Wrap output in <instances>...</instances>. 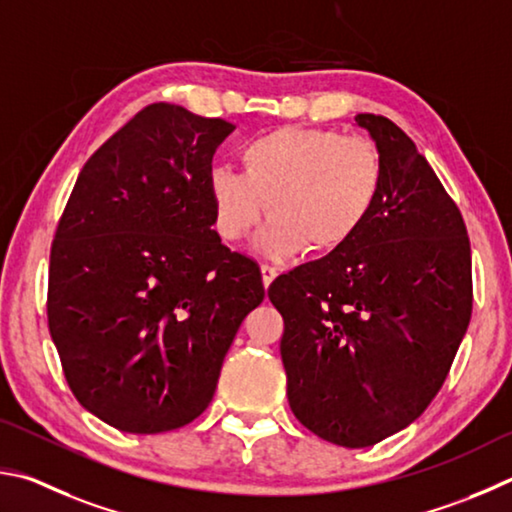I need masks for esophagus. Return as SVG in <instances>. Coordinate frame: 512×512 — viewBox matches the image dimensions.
<instances>
[{"mask_svg": "<svg viewBox=\"0 0 512 512\" xmlns=\"http://www.w3.org/2000/svg\"><path fill=\"white\" fill-rule=\"evenodd\" d=\"M261 274H263V285H265V290L270 288L272 281L276 279V276H279V272H276L272 265H261Z\"/></svg>", "mask_w": 512, "mask_h": 512, "instance_id": "34e87169", "label": "esophagus"}]
</instances>
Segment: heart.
Instances as JSON below:
<instances>
[{
    "mask_svg": "<svg viewBox=\"0 0 512 512\" xmlns=\"http://www.w3.org/2000/svg\"><path fill=\"white\" fill-rule=\"evenodd\" d=\"M238 173L215 164L206 173L215 231L236 242L272 215L256 245L272 258L342 249L375 211L384 164L375 143L324 128L283 125L242 148Z\"/></svg>",
    "mask_w": 512,
    "mask_h": 512,
    "instance_id": "heart-1",
    "label": "heart"
}]
</instances>
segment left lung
Listing matches in <instances>:
<instances>
[{"instance_id": "obj_1", "label": "left lung", "mask_w": 512, "mask_h": 512, "mask_svg": "<svg viewBox=\"0 0 512 512\" xmlns=\"http://www.w3.org/2000/svg\"><path fill=\"white\" fill-rule=\"evenodd\" d=\"M384 164L364 229L276 279L288 400L328 443L369 447L400 432L441 391L472 317L470 238L459 206L416 143L357 114Z\"/></svg>"}]
</instances>
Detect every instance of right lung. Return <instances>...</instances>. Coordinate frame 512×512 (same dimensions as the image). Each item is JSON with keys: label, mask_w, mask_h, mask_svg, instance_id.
I'll use <instances>...</instances> for the list:
<instances>
[{"label": "right lung", "mask_w": 512, "mask_h": 512, "mask_svg": "<svg viewBox=\"0 0 512 512\" xmlns=\"http://www.w3.org/2000/svg\"><path fill=\"white\" fill-rule=\"evenodd\" d=\"M236 125L152 103L80 170L49 258L47 317L71 393L121 432L184 427L209 407L265 288L222 245L206 191Z\"/></svg>", "instance_id": "1"}]
</instances>
